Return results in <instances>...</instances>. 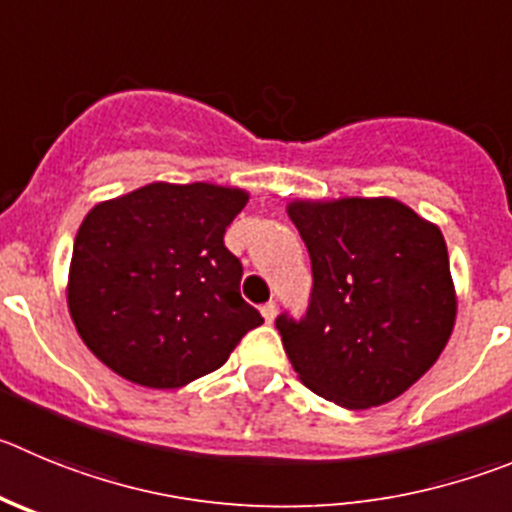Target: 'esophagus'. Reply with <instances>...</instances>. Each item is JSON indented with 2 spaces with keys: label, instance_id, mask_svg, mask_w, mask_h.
<instances>
[{
  "label": "esophagus",
  "instance_id": "34e87169",
  "mask_svg": "<svg viewBox=\"0 0 512 512\" xmlns=\"http://www.w3.org/2000/svg\"><path fill=\"white\" fill-rule=\"evenodd\" d=\"M260 313H262V318H265V323H272V321H275V315H278V305H275V303L262 305Z\"/></svg>",
  "mask_w": 512,
  "mask_h": 512
}]
</instances>
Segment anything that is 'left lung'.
<instances>
[{"instance_id":"obj_1","label":"left lung","mask_w":512,"mask_h":512,"mask_svg":"<svg viewBox=\"0 0 512 512\" xmlns=\"http://www.w3.org/2000/svg\"><path fill=\"white\" fill-rule=\"evenodd\" d=\"M313 262V300L278 318L298 379L343 409L396 399L452 336L457 290L439 227L394 197L293 199Z\"/></svg>"}]
</instances>
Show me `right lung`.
<instances>
[{
  "instance_id": "1",
  "label": "right lung",
  "mask_w": 512,
  "mask_h": 512,
  "mask_svg": "<svg viewBox=\"0 0 512 512\" xmlns=\"http://www.w3.org/2000/svg\"><path fill=\"white\" fill-rule=\"evenodd\" d=\"M250 191L154 181L98 202L75 234L68 310L98 361L146 389L212 374L262 315L224 247Z\"/></svg>"
}]
</instances>
